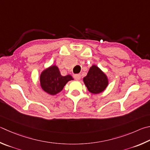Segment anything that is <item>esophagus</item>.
Segmentation results:
<instances>
[{"instance_id": "esophagus-1", "label": "esophagus", "mask_w": 150, "mask_h": 150, "mask_svg": "<svg viewBox=\"0 0 150 150\" xmlns=\"http://www.w3.org/2000/svg\"><path fill=\"white\" fill-rule=\"evenodd\" d=\"M73 77L75 80H79L81 79V75L80 74H75L73 75Z\"/></svg>"}]
</instances>
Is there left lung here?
I'll return each instance as SVG.
<instances>
[{
  "label": "left lung",
  "mask_w": 150,
  "mask_h": 150,
  "mask_svg": "<svg viewBox=\"0 0 150 150\" xmlns=\"http://www.w3.org/2000/svg\"><path fill=\"white\" fill-rule=\"evenodd\" d=\"M83 81L88 91L92 94L103 92L108 84L106 75L96 66L90 68L88 74L83 78Z\"/></svg>",
  "instance_id": "obj_1"
}]
</instances>
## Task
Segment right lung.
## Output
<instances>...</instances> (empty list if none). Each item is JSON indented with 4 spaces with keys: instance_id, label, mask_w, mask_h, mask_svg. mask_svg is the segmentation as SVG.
<instances>
[{
    "instance_id": "add662e5",
    "label": "right lung",
    "mask_w": 150,
    "mask_h": 150,
    "mask_svg": "<svg viewBox=\"0 0 150 150\" xmlns=\"http://www.w3.org/2000/svg\"><path fill=\"white\" fill-rule=\"evenodd\" d=\"M73 80L71 75L62 76L58 67L51 66L42 72L40 77V85L44 91L51 95L61 92L69 81Z\"/></svg>"
}]
</instances>
